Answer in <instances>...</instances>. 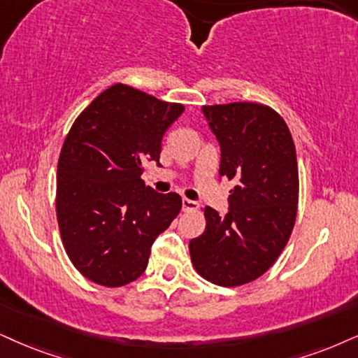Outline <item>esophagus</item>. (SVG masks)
<instances>
[{
	"label": "esophagus",
	"mask_w": 358,
	"mask_h": 358,
	"mask_svg": "<svg viewBox=\"0 0 358 358\" xmlns=\"http://www.w3.org/2000/svg\"><path fill=\"white\" fill-rule=\"evenodd\" d=\"M196 209H199V204H197L196 201L186 199V197H184V199H182V210H196Z\"/></svg>",
	"instance_id": "obj_1"
}]
</instances>
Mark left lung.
I'll return each instance as SVG.
<instances>
[{
	"label": "left lung",
	"mask_w": 358,
	"mask_h": 358,
	"mask_svg": "<svg viewBox=\"0 0 358 358\" xmlns=\"http://www.w3.org/2000/svg\"><path fill=\"white\" fill-rule=\"evenodd\" d=\"M231 180L229 213L204 207L206 231L189 242L201 277L222 287L252 282L273 266L292 234L299 204L295 144L279 113L259 103L202 106Z\"/></svg>",
	"instance_id": "obj_1"
}]
</instances>
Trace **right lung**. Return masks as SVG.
<instances>
[{
    "label": "right lung",
    "instance_id": "right-lung-1",
    "mask_svg": "<svg viewBox=\"0 0 358 358\" xmlns=\"http://www.w3.org/2000/svg\"><path fill=\"white\" fill-rule=\"evenodd\" d=\"M184 113L127 85L101 92L79 114L57 161L56 215L73 266L104 287L136 280L151 245L178 217L179 194H157L141 179L159 164L167 127Z\"/></svg>",
    "mask_w": 358,
    "mask_h": 358
}]
</instances>
